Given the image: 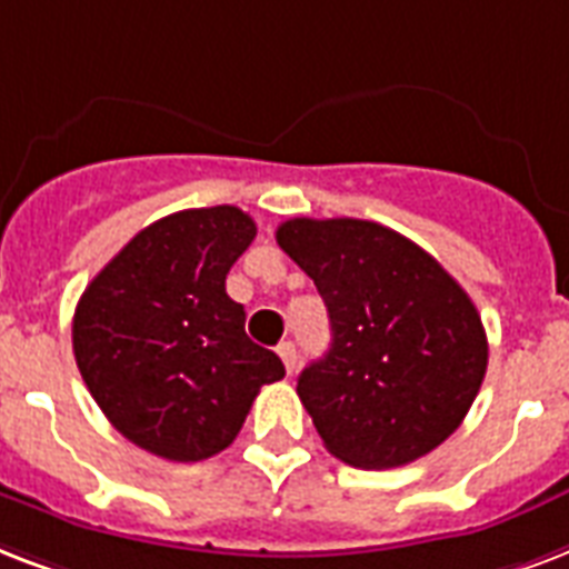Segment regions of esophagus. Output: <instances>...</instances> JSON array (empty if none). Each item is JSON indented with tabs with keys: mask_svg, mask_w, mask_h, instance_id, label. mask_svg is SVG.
<instances>
[{
	"mask_svg": "<svg viewBox=\"0 0 569 569\" xmlns=\"http://www.w3.org/2000/svg\"><path fill=\"white\" fill-rule=\"evenodd\" d=\"M279 356H281V362H284V368H288V373L297 371V345H290V341H281L279 345Z\"/></svg>",
	"mask_w": 569,
	"mask_h": 569,
	"instance_id": "1",
	"label": "esophagus"
}]
</instances>
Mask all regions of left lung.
<instances>
[{"label": "left lung", "instance_id": "left-lung-1", "mask_svg": "<svg viewBox=\"0 0 569 569\" xmlns=\"http://www.w3.org/2000/svg\"><path fill=\"white\" fill-rule=\"evenodd\" d=\"M276 240L323 297L332 345L297 395L329 451L359 469L425 457L487 373L481 315L433 254L368 219H288Z\"/></svg>", "mask_w": 569, "mask_h": 569}]
</instances>
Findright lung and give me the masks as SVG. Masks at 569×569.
Wrapping results in <instances>:
<instances>
[{
	"mask_svg": "<svg viewBox=\"0 0 569 569\" xmlns=\"http://www.w3.org/2000/svg\"><path fill=\"white\" fill-rule=\"evenodd\" d=\"M254 231L240 207L180 210L139 231L79 297V373L118 433L144 451L174 463L224 451L261 386L284 377L224 293Z\"/></svg>",
	"mask_w": 569,
	"mask_h": 569,
	"instance_id": "1",
	"label": "right lung"
}]
</instances>
